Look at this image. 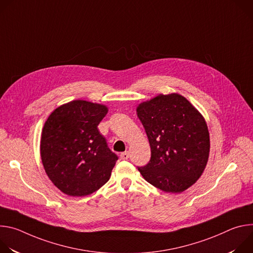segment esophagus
<instances>
[{
  "label": "esophagus",
  "mask_w": 253,
  "mask_h": 253,
  "mask_svg": "<svg viewBox=\"0 0 253 253\" xmlns=\"http://www.w3.org/2000/svg\"><path fill=\"white\" fill-rule=\"evenodd\" d=\"M120 157H121V159H123V160H127V159L129 158V152H128V151H126V152L121 153Z\"/></svg>",
  "instance_id": "34e87169"
}]
</instances>
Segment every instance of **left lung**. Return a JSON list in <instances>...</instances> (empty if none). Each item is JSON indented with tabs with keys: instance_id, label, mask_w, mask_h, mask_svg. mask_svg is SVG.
Listing matches in <instances>:
<instances>
[{
	"instance_id": "8db88e82",
	"label": "left lung",
	"mask_w": 253,
	"mask_h": 253,
	"mask_svg": "<svg viewBox=\"0 0 253 253\" xmlns=\"http://www.w3.org/2000/svg\"><path fill=\"white\" fill-rule=\"evenodd\" d=\"M146 131L151 158L138 167L147 182L164 192L180 193L202 175L209 156L207 124L183 96L158 95L137 107Z\"/></svg>"
}]
</instances>
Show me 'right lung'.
<instances>
[{"label":"right lung","mask_w":253,"mask_h":253,"mask_svg":"<svg viewBox=\"0 0 253 253\" xmlns=\"http://www.w3.org/2000/svg\"><path fill=\"white\" fill-rule=\"evenodd\" d=\"M105 105L71 101L51 113L41 136V159L53 184L69 196H86L110 179L118 156L107 145L98 125Z\"/></svg>","instance_id":"right-lung-1"}]
</instances>
